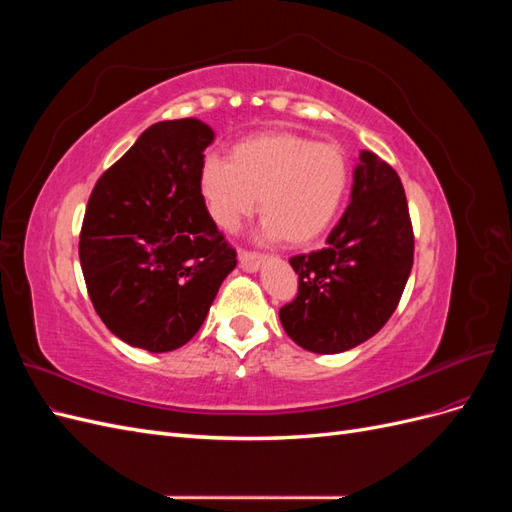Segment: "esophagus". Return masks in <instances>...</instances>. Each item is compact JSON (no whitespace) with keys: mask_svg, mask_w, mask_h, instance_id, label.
Instances as JSON below:
<instances>
[{"mask_svg":"<svg viewBox=\"0 0 512 512\" xmlns=\"http://www.w3.org/2000/svg\"><path fill=\"white\" fill-rule=\"evenodd\" d=\"M262 262H265V256L254 254V252H239V265L245 271L256 273L262 267Z\"/></svg>","mask_w":512,"mask_h":512,"instance_id":"1","label":"esophagus"}]
</instances>
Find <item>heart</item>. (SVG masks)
I'll return each instance as SVG.
<instances>
[{"label":"heart","instance_id":"1","mask_svg":"<svg viewBox=\"0 0 512 512\" xmlns=\"http://www.w3.org/2000/svg\"><path fill=\"white\" fill-rule=\"evenodd\" d=\"M348 188L342 149L288 130L245 136L230 147L228 162L207 156L198 170V190L215 224L235 230L260 198L265 237L292 247L318 241L333 226Z\"/></svg>","mask_w":512,"mask_h":512}]
</instances>
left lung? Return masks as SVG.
<instances>
[{
    "label": "left lung",
    "instance_id": "8db88e82",
    "mask_svg": "<svg viewBox=\"0 0 512 512\" xmlns=\"http://www.w3.org/2000/svg\"><path fill=\"white\" fill-rule=\"evenodd\" d=\"M414 237L395 170L361 151L350 205L320 252L290 258L299 294L280 309L294 344L337 354L374 337L391 318L412 271Z\"/></svg>",
    "mask_w": 512,
    "mask_h": 512
}]
</instances>
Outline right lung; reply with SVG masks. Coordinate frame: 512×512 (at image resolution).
I'll return each instance as SVG.
<instances>
[{"instance_id":"add662e5","label":"right lung","mask_w":512,"mask_h":512,"mask_svg":"<svg viewBox=\"0 0 512 512\" xmlns=\"http://www.w3.org/2000/svg\"><path fill=\"white\" fill-rule=\"evenodd\" d=\"M213 138L194 117L153 123L89 196L79 243L89 299L134 348L188 344L237 267L198 190Z\"/></svg>"}]
</instances>
